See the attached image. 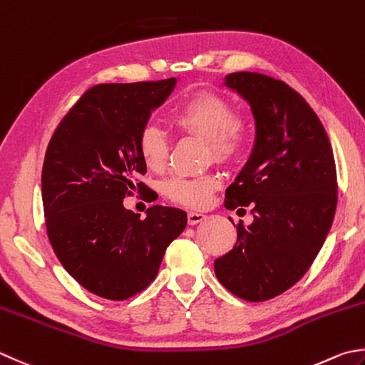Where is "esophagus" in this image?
<instances>
[{
    "label": "esophagus",
    "instance_id": "obj_1",
    "mask_svg": "<svg viewBox=\"0 0 365 365\" xmlns=\"http://www.w3.org/2000/svg\"><path fill=\"white\" fill-rule=\"evenodd\" d=\"M206 219V215L205 212H200V211H189L187 212V222L190 225H195L198 222H202Z\"/></svg>",
    "mask_w": 365,
    "mask_h": 365
}]
</instances>
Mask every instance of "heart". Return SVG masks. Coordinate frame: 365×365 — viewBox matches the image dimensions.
<instances>
[{
    "instance_id": "1",
    "label": "heart",
    "mask_w": 365,
    "mask_h": 365,
    "mask_svg": "<svg viewBox=\"0 0 365 365\" xmlns=\"http://www.w3.org/2000/svg\"><path fill=\"white\" fill-rule=\"evenodd\" d=\"M170 123L182 133L203 138L208 154L217 162H230L242 155L252 136L250 115L230 109V101L215 91H195L184 97L170 113ZM138 154L149 170L163 168L168 141L160 128L144 127L138 136ZM221 180L216 175L175 176L163 184V195L184 206H203L210 202Z\"/></svg>"
}]
</instances>
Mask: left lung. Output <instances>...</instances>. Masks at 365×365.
Wrapping results in <instances>:
<instances>
[{
    "label": "left lung",
    "mask_w": 365,
    "mask_h": 365,
    "mask_svg": "<svg viewBox=\"0 0 365 365\" xmlns=\"http://www.w3.org/2000/svg\"><path fill=\"white\" fill-rule=\"evenodd\" d=\"M224 84L250 103L256 120L252 153L224 205H251L254 221L237 224V243L215 260V272L237 297L264 302L297 283L326 242L336 208L334 153L318 115L286 82L240 71Z\"/></svg>",
    "instance_id": "1"
}]
</instances>
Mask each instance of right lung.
Returning <instances> with one entry per match:
<instances>
[{
  "mask_svg": "<svg viewBox=\"0 0 365 365\" xmlns=\"http://www.w3.org/2000/svg\"><path fill=\"white\" fill-rule=\"evenodd\" d=\"M176 78L98 84L58 123L46 150L41 194L47 237L65 270L87 291L125 300L153 283L187 215L154 205L146 219L123 198L148 185L138 136Z\"/></svg>",
  "mask_w": 365,
  "mask_h": 365,
  "instance_id": "add662e5",
  "label": "right lung"
}]
</instances>
